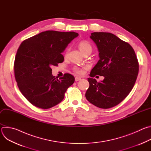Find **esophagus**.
I'll list each match as a JSON object with an SVG mask.
<instances>
[{
	"instance_id": "obj_1",
	"label": "esophagus",
	"mask_w": 151,
	"mask_h": 151,
	"mask_svg": "<svg viewBox=\"0 0 151 151\" xmlns=\"http://www.w3.org/2000/svg\"><path fill=\"white\" fill-rule=\"evenodd\" d=\"M81 79V78H79V77H75V81H80Z\"/></svg>"
}]
</instances>
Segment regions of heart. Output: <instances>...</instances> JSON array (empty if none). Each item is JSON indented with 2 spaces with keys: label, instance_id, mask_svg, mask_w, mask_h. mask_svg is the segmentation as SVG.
<instances>
[{
  "label": "heart",
  "instance_id": "heart-1",
  "mask_svg": "<svg viewBox=\"0 0 151 151\" xmlns=\"http://www.w3.org/2000/svg\"><path fill=\"white\" fill-rule=\"evenodd\" d=\"M78 47L83 54H87V53H91L93 50L91 45L88 41H86V40L81 41L78 44ZM68 51H69V50L67 51V52L66 53V55H68ZM75 70L79 74H82L83 73V70L78 68H75Z\"/></svg>",
  "mask_w": 151,
  "mask_h": 151
}]
</instances>
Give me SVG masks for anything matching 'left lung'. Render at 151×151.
<instances>
[{
  "mask_svg": "<svg viewBox=\"0 0 151 151\" xmlns=\"http://www.w3.org/2000/svg\"><path fill=\"white\" fill-rule=\"evenodd\" d=\"M90 38L97 45L100 60L88 78L90 87L85 97L100 108H111L132 91L139 73L137 58L132 47L112 33L94 32ZM96 75L104 79L97 82L92 78Z\"/></svg>",
  "mask_w": 151,
  "mask_h": 151,
  "instance_id": "obj_1",
  "label": "left lung"
}]
</instances>
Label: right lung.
Segmentation results:
<instances>
[{"mask_svg":"<svg viewBox=\"0 0 151 151\" xmlns=\"http://www.w3.org/2000/svg\"><path fill=\"white\" fill-rule=\"evenodd\" d=\"M78 35L74 32L47 30L21 44L14 61L15 78L21 93L35 106L46 109L58 104L74 83L75 78L69 73L55 78L51 68L63 62L61 53Z\"/></svg>","mask_w":151,"mask_h":151,"instance_id":"add662e5","label":"right lung"}]
</instances>
